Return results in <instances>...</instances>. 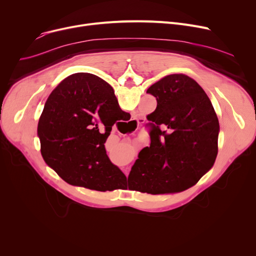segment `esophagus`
I'll return each mask as SVG.
<instances>
[{"mask_svg":"<svg viewBox=\"0 0 256 256\" xmlns=\"http://www.w3.org/2000/svg\"><path fill=\"white\" fill-rule=\"evenodd\" d=\"M145 121V119H143V118H137V119H132V122H136V124H138V126L139 124H142L143 122ZM128 174V173H126Z\"/></svg>","mask_w":256,"mask_h":256,"instance_id":"esophagus-1","label":"esophagus"}]
</instances>
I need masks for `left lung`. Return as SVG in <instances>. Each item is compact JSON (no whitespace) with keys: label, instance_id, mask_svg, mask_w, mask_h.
Segmentation results:
<instances>
[{"label":"left lung","instance_id":"obj_1","mask_svg":"<svg viewBox=\"0 0 256 256\" xmlns=\"http://www.w3.org/2000/svg\"><path fill=\"white\" fill-rule=\"evenodd\" d=\"M147 92L156 98L150 145L132 167L128 189L152 195L178 193L194 186L218 154L219 120L204 90L182 74L164 76Z\"/></svg>","mask_w":256,"mask_h":256}]
</instances>
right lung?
<instances>
[{"label": "right lung", "mask_w": 256, "mask_h": 256, "mask_svg": "<svg viewBox=\"0 0 256 256\" xmlns=\"http://www.w3.org/2000/svg\"><path fill=\"white\" fill-rule=\"evenodd\" d=\"M130 117L106 80L87 72L68 76L52 91L38 121L44 162L72 186L113 191L126 176L111 163L104 142L116 121Z\"/></svg>", "instance_id": "1"}]
</instances>
